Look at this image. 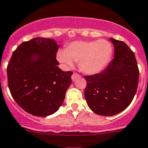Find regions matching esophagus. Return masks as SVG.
Segmentation results:
<instances>
[{"label":"esophagus","mask_w":148,"mask_h":148,"mask_svg":"<svg viewBox=\"0 0 148 148\" xmlns=\"http://www.w3.org/2000/svg\"><path fill=\"white\" fill-rule=\"evenodd\" d=\"M80 77V75H79V74H77V73H74V74H72V76H71L72 80H73V81H74V80H76L77 77Z\"/></svg>","instance_id":"esophagus-1"}]
</instances>
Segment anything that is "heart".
I'll use <instances>...</instances> for the list:
<instances>
[{"label":"heart","instance_id":"heart-1","mask_svg":"<svg viewBox=\"0 0 148 148\" xmlns=\"http://www.w3.org/2000/svg\"><path fill=\"white\" fill-rule=\"evenodd\" d=\"M112 55V46L106 40L84 41L77 40L71 43L65 49H59L57 59L65 68L74 65L78 62L82 71L92 75L101 72L106 67Z\"/></svg>","mask_w":148,"mask_h":148}]
</instances>
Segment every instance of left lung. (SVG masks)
Here are the masks:
<instances>
[{
  "label": "left lung",
  "instance_id": "obj_1",
  "mask_svg": "<svg viewBox=\"0 0 148 148\" xmlns=\"http://www.w3.org/2000/svg\"><path fill=\"white\" fill-rule=\"evenodd\" d=\"M114 58L101 73L85 76L84 95L89 108L101 116L116 115L127 108L137 91L139 71L135 54L114 38Z\"/></svg>",
  "mask_w": 148,
  "mask_h": 148
}]
</instances>
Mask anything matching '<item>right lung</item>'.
<instances>
[{
  "label": "right lung",
  "mask_w": 148,
  "mask_h": 148,
  "mask_svg": "<svg viewBox=\"0 0 148 148\" xmlns=\"http://www.w3.org/2000/svg\"><path fill=\"white\" fill-rule=\"evenodd\" d=\"M55 40L35 38L13 52L7 66L11 95L26 112L47 116L59 110L71 84V71H63L56 59Z\"/></svg>",
  "instance_id": "right-lung-1"
}]
</instances>
